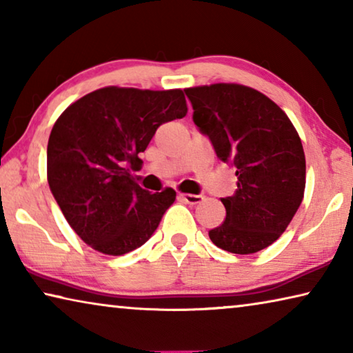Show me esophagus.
<instances>
[{
	"label": "esophagus",
	"instance_id": "1",
	"mask_svg": "<svg viewBox=\"0 0 353 353\" xmlns=\"http://www.w3.org/2000/svg\"><path fill=\"white\" fill-rule=\"evenodd\" d=\"M181 198L187 202V204L190 205H196L199 204V202L202 201V196L201 194H190V193H182Z\"/></svg>",
	"mask_w": 353,
	"mask_h": 353
}]
</instances>
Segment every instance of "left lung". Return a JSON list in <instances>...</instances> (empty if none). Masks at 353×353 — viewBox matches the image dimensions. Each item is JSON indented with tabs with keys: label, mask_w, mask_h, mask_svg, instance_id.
Here are the masks:
<instances>
[{
	"label": "left lung",
	"mask_w": 353,
	"mask_h": 353,
	"mask_svg": "<svg viewBox=\"0 0 353 353\" xmlns=\"http://www.w3.org/2000/svg\"><path fill=\"white\" fill-rule=\"evenodd\" d=\"M185 94L194 124L238 179L235 193L221 199L224 223L208 236L227 252H259L283 234L302 204L305 154L297 130L274 101L240 83L185 88Z\"/></svg>",
	"instance_id": "1"
}]
</instances>
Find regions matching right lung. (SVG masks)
I'll return each mask as SVG.
<instances>
[{
    "mask_svg": "<svg viewBox=\"0 0 353 353\" xmlns=\"http://www.w3.org/2000/svg\"><path fill=\"white\" fill-rule=\"evenodd\" d=\"M182 90L104 87L65 109L48 140V183L82 241L105 255L145 244L176 191L151 194L129 166L140 162L155 130L187 115Z\"/></svg>",
    "mask_w": 353,
    "mask_h": 353,
    "instance_id": "right-lung-1",
    "label": "right lung"
}]
</instances>
